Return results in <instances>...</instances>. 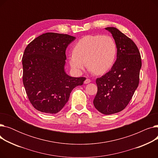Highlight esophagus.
<instances>
[{"mask_svg":"<svg viewBox=\"0 0 158 158\" xmlns=\"http://www.w3.org/2000/svg\"><path fill=\"white\" fill-rule=\"evenodd\" d=\"M91 82V80L90 79H86L85 81V84H88V83H89V82Z\"/></svg>","mask_w":158,"mask_h":158,"instance_id":"obj_1","label":"esophagus"}]
</instances>
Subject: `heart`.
Segmentation results:
<instances>
[{
  "mask_svg": "<svg viewBox=\"0 0 158 158\" xmlns=\"http://www.w3.org/2000/svg\"><path fill=\"white\" fill-rule=\"evenodd\" d=\"M117 45L110 36L88 35L81 38L74 46L73 54L69 56L72 69L81 73L86 67L97 75L106 73L113 66Z\"/></svg>",
  "mask_w": 158,
  "mask_h": 158,
  "instance_id": "obj_1",
  "label": "heart"
}]
</instances>
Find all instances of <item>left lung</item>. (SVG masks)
<instances>
[{
	"instance_id": "obj_1",
	"label": "left lung",
	"mask_w": 158,
	"mask_h": 158,
	"mask_svg": "<svg viewBox=\"0 0 158 158\" xmlns=\"http://www.w3.org/2000/svg\"><path fill=\"white\" fill-rule=\"evenodd\" d=\"M105 29L114 40L117 60L108 72L97 79L98 89L94 105L101 113L111 114L122 111L134 95L139 84L142 61L133 41L117 28Z\"/></svg>"
}]
</instances>
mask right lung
<instances>
[{
  "instance_id": "right-lung-1",
  "label": "right lung",
  "mask_w": 158,
  "mask_h": 158,
  "mask_svg": "<svg viewBox=\"0 0 158 158\" xmlns=\"http://www.w3.org/2000/svg\"><path fill=\"white\" fill-rule=\"evenodd\" d=\"M76 37L47 32L28 44L22 57L23 83L31 104L39 111L55 114L69 101L85 77H73L64 70L66 49Z\"/></svg>"
}]
</instances>
